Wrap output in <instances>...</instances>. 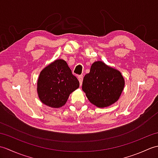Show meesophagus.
Wrapping results in <instances>:
<instances>
[{"mask_svg":"<svg viewBox=\"0 0 158 158\" xmlns=\"http://www.w3.org/2000/svg\"><path fill=\"white\" fill-rule=\"evenodd\" d=\"M83 75H79L78 76V79H79V81L80 83V85H81L82 84V82H83Z\"/></svg>","mask_w":158,"mask_h":158,"instance_id":"1","label":"esophagus"}]
</instances>
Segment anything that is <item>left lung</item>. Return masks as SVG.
Returning a JSON list of instances; mask_svg holds the SVG:
<instances>
[{
	"label": "left lung",
	"instance_id": "1",
	"mask_svg": "<svg viewBox=\"0 0 158 158\" xmlns=\"http://www.w3.org/2000/svg\"><path fill=\"white\" fill-rule=\"evenodd\" d=\"M124 84L119 70L98 61L92 64L89 73L83 78L82 89L90 102L103 108L118 100Z\"/></svg>",
	"mask_w": 158,
	"mask_h": 158
}]
</instances>
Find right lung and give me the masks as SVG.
<instances>
[{
	"label": "right lung",
	"instance_id": "add662e5",
	"mask_svg": "<svg viewBox=\"0 0 158 158\" xmlns=\"http://www.w3.org/2000/svg\"><path fill=\"white\" fill-rule=\"evenodd\" d=\"M79 87L66 61L57 60L40 73L37 81L39 99L45 105L60 108L65 105L70 93Z\"/></svg>",
	"mask_w": 158,
	"mask_h": 158
}]
</instances>
